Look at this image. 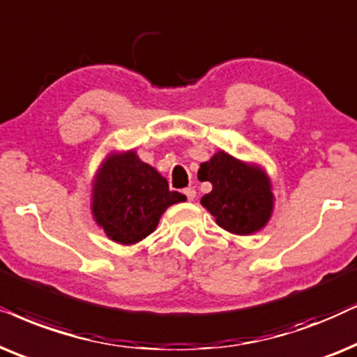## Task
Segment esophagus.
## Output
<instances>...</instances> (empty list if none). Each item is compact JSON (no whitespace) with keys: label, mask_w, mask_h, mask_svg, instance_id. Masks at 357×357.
<instances>
[{"label":"esophagus","mask_w":357,"mask_h":357,"mask_svg":"<svg viewBox=\"0 0 357 357\" xmlns=\"http://www.w3.org/2000/svg\"><path fill=\"white\" fill-rule=\"evenodd\" d=\"M183 192H184V196L188 197V201H194V197H196V189H192V188H186Z\"/></svg>","instance_id":"esophagus-1"}]
</instances>
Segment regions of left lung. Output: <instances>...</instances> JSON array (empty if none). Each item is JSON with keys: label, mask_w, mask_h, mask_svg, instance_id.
I'll return each mask as SVG.
<instances>
[{"label": "left lung", "mask_w": 357, "mask_h": 357, "mask_svg": "<svg viewBox=\"0 0 357 357\" xmlns=\"http://www.w3.org/2000/svg\"><path fill=\"white\" fill-rule=\"evenodd\" d=\"M197 176L201 181L212 183V191L201 202L222 228L236 235H250L269 220L273 192L261 169L218 151L201 165Z\"/></svg>", "instance_id": "left-lung-1"}]
</instances>
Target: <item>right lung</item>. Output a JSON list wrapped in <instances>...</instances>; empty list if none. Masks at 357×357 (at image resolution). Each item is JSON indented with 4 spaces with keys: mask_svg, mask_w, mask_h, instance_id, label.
I'll use <instances>...</instances> for the list:
<instances>
[{
    "mask_svg": "<svg viewBox=\"0 0 357 357\" xmlns=\"http://www.w3.org/2000/svg\"><path fill=\"white\" fill-rule=\"evenodd\" d=\"M184 201L168 181L134 151L112 155L99 171L93 189V213L109 238L122 245L144 240L171 204Z\"/></svg>",
    "mask_w": 357,
    "mask_h": 357,
    "instance_id": "right-lung-1",
    "label": "right lung"
}]
</instances>
